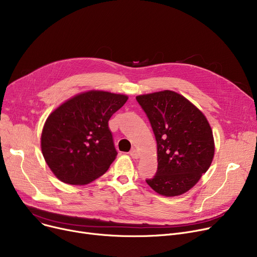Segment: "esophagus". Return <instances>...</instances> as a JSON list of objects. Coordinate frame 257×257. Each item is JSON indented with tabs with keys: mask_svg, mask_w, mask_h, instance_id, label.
<instances>
[{
	"mask_svg": "<svg viewBox=\"0 0 257 257\" xmlns=\"http://www.w3.org/2000/svg\"><path fill=\"white\" fill-rule=\"evenodd\" d=\"M129 154H130V156H131L132 158H139V157H140L139 151H138L137 149H134V148H132L131 151L129 152Z\"/></svg>",
	"mask_w": 257,
	"mask_h": 257,
	"instance_id": "obj_1",
	"label": "esophagus"
}]
</instances>
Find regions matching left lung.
<instances>
[{"label": "left lung", "instance_id": "left-lung-1", "mask_svg": "<svg viewBox=\"0 0 257 257\" xmlns=\"http://www.w3.org/2000/svg\"><path fill=\"white\" fill-rule=\"evenodd\" d=\"M157 143V172L146 179L159 195L184 194L209 169L214 154L205 115L181 94L164 90L137 97Z\"/></svg>", "mask_w": 257, "mask_h": 257}]
</instances>
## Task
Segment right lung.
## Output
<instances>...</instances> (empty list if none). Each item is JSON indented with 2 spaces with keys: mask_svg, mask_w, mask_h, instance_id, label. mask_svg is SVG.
<instances>
[{
  "mask_svg": "<svg viewBox=\"0 0 257 257\" xmlns=\"http://www.w3.org/2000/svg\"><path fill=\"white\" fill-rule=\"evenodd\" d=\"M128 97L102 90L77 94L47 118L42 151L55 176L64 183L87 184L109 169L117 154L108 127Z\"/></svg>",
  "mask_w": 257,
  "mask_h": 257,
  "instance_id": "right-lung-1",
  "label": "right lung"
}]
</instances>
